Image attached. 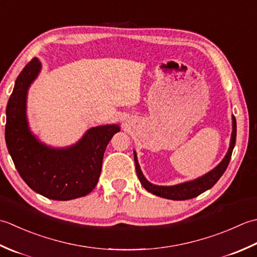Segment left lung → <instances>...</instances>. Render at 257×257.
I'll list each match as a JSON object with an SVG mask.
<instances>
[{"label": "left lung", "instance_id": "1", "mask_svg": "<svg viewBox=\"0 0 257 257\" xmlns=\"http://www.w3.org/2000/svg\"><path fill=\"white\" fill-rule=\"evenodd\" d=\"M235 142H236V119H235L234 115H232V134H231V142H229V148H228L227 153L225 154L224 159L219 162V164L214 167L213 170L207 172L206 174L197 177L195 180L183 182L176 185H171V186L155 185L153 183H151L145 179L142 171H141V167L138 161V155H136V152L134 151L136 174H138L141 184L143 185V187L146 191L152 193V194L163 197V198H167V200H173V201L190 200V198L196 197L200 194H202V193L209 190L211 187H213L214 184H215V183L219 180V177L224 174V172L226 170V167L229 163V160H231Z\"/></svg>", "mask_w": 257, "mask_h": 257}]
</instances>
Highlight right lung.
<instances>
[{
	"label": "right lung",
	"instance_id": "obj_1",
	"mask_svg": "<svg viewBox=\"0 0 257 257\" xmlns=\"http://www.w3.org/2000/svg\"><path fill=\"white\" fill-rule=\"evenodd\" d=\"M42 63L33 59L20 73L7 106L5 142L21 177L39 194L55 201H70L87 195L96 186L103 155L118 124L88 128L66 148H52L41 142L29 126L28 93L39 76Z\"/></svg>",
	"mask_w": 257,
	"mask_h": 257
}]
</instances>
